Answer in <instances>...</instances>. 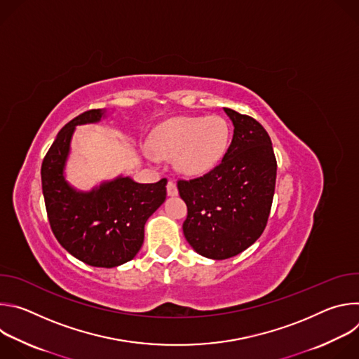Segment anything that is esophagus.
Listing matches in <instances>:
<instances>
[{
	"instance_id": "obj_1",
	"label": "esophagus",
	"mask_w": 359,
	"mask_h": 359,
	"mask_svg": "<svg viewBox=\"0 0 359 359\" xmlns=\"http://www.w3.org/2000/svg\"><path fill=\"white\" fill-rule=\"evenodd\" d=\"M166 189H168V194H169L170 197H173V196H177V194H179L177 186H176V183H175V182H172V180L168 183V187H166Z\"/></svg>"
}]
</instances>
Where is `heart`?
Returning a JSON list of instances; mask_svg holds the SVG:
<instances>
[{
    "instance_id": "heart-1",
    "label": "heart",
    "mask_w": 359,
    "mask_h": 359,
    "mask_svg": "<svg viewBox=\"0 0 359 359\" xmlns=\"http://www.w3.org/2000/svg\"><path fill=\"white\" fill-rule=\"evenodd\" d=\"M230 139L229 123L219 115L173 118L151 133L146 158L172 159L177 172L198 177L212 172L224 158Z\"/></svg>"
}]
</instances>
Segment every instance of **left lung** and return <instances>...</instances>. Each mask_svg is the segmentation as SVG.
<instances>
[{"label": "left lung", "mask_w": 359, "mask_h": 359, "mask_svg": "<svg viewBox=\"0 0 359 359\" xmlns=\"http://www.w3.org/2000/svg\"><path fill=\"white\" fill-rule=\"evenodd\" d=\"M233 139L219 166L193 180H179L187 204L183 234L196 252L226 260L255 243L266 229L277 162L266 129L250 116L223 108Z\"/></svg>", "instance_id": "obj_1"}]
</instances>
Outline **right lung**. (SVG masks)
I'll return each instance as SVG.
<instances>
[{
    "mask_svg": "<svg viewBox=\"0 0 359 359\" xmlns=\"http://www.w3.org/2000/svg\"><path fill=\"white\" fill-rule=\"evenodd\" d=\"M107 109L88 111L57 135L41 168L46 213L60 244L92 267L112 269L130 262L144 238V224L166 200L168 180L137 183L119 175L90 190H78L67 180V163L76 126L99 123Z\"/></svg>",
    "mask_w": 359,
    "mask_h": 359,
    "instance_id": "1",
    "label": "right lung"
}]
</instances>
